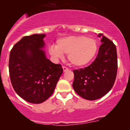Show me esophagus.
<instances>
[{
	"instance_id": "esophagus-1",
	"label": "esophagus",
	"mask_w": 130,
	"mask_h": 130,
	"mask_svg": "<svg viewBox=\"0 0 130 130\" xmlns=\"http://www.w3.org/2000/svg\"><path fill=\"white\" fill-rule=\"evenodd\" d=\"M62 69H63V71H64V72H67V71H68V68H66V66H62Z\"/></svg>"
}]
</instances>
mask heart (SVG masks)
Returning a JSON list of instances; mask_svg holds the SVG:
<instances>
[{
  "label": "heart",
  "mask_w": 130,
  "mask_h": 130,
  "mask_svg": "<svg viewBox=\"0 0 130 130\" xmlns=\"http://www.w3.org/2000/svg\"><path fill=\"white\" fill-rule=\"evenodd\" d=\"M48 51L57 58L68 54V59L72 66L83 67L95 57L98 44L95 40L84 36H70L58 39L56 45H50Z\"/></svg>",
  "instance_id": "1"
}]
</instances>
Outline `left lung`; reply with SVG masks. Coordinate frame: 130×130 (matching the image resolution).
<instances>
[{
  "label": "left lung",
  "mask_w": 130,
  "mask_h": 130,
  "mask_svg": "<svg viewBox=\"0 0 130 130\" xmlns=\"http://www.w3.org/2000/svg\"><path fill=\"white\" fill-rule=\"evenodd\" d=\"M102 45L96 59L90 66L74 70L73 88L78 95L87 100H95L110 91L117 77V53L112 41L99 34Z\"/></svg>",
  "instance_id": "obj_1"
}]
</instances>
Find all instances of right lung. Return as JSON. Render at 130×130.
Instances as JSON below:
<instances>
[{"mask_svg": "<svg viewBox=\"0 0 130 130\" xmlns=\"http://www.w3.org/2000/svg\"><path fill=\"white\" fill-rule=\"evenodd\" d=\"M45 34L25 36L10 53L9 73L15 92L26 102L41 104L53 93L63 72L60 64L47 58L43 38Z\"/></svg>", "mask_w": 130, "mask_h": 130, "instance_id": "obj_1", "label": "right lung"}]
</instances>
